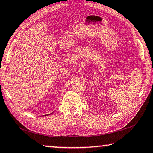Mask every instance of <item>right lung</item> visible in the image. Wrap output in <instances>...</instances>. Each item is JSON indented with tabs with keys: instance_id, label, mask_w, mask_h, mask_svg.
Returning a JSON list of instances; mask_svg holds the SVG:
<instances>
[{
	"instance_id": "add662e5",
	"label": "right lung",
	"mask_w": 153,
	"mask_h": 153,
	"mask_svg": "<svg viewBox=\"0 0 153 153\" xmlns=\"http://www.w3.org/2000/svg\"><path fill=\"white\" fill-rule=\"evenodd\" d=\"M47 115H48V114H47Z\"/></svg>"
}]
</instances>
